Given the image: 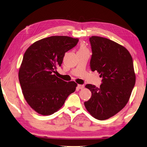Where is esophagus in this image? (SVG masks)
I'll return each instance as SVG.
<instances>
[{
  "label": "esophagus",
  "mask_w": 147,
  "mask_h": 147,
  "mask_svg": "<svg viewBox=\"0 0 147 147\" xmlns=\"http://www.w3.org/2000/svg\"><path fill=\"white\" fill-rule=\"evenodd\" d=\"M78 87L79 89H82L84 88V85H78Z\"/></svg>",
  "instance_id": "esophagus-1"
}]
</instances>
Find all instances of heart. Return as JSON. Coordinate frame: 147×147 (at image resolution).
<instances>
[{
	"label": "heart",
	"instance_id": "obj_1",
	"mask_svg": "<svg viewBox=\"0 0 147 147\" xmlns=\"http://www.w3.org/2000/svg\"><path fill=\"white\" fill-rule=\"evenodd\" d=\"M84 51H88L87 49L84 45H80L78 52H84Z\"/></svg>",
	"mask_w": 147,
	"mask_h": 147
}]
</instances>
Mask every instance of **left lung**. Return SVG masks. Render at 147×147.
Here are the masks:
<instances>
[{"mask_svg":"<svg viewBox=\"0 0 147 147\" xmlns=\"http://www.w3.org/2000/svg\"><path fill=\"white\" fill-rule=\"evenodd\" d=\"M92 71L103 78L100 88L88 84L91 98L84 103L87 111L95 119L105 120L122 110L130 99L136 82L132 57L118 43L98 36L89 38Z\"/></svg>","mask_w":147,"mask_h":147,"instance_id":"1","label":"left lung"}]
</instances>
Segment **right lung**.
Returning <instances> with one entry per match:
<instances>
[{
	"mask_svg": "<svg viewBox=\"0 0 147 147\" xmlns=\"http://www.w3.org/2000/svg\"><path fill=\"white\" fill-rule=\"evenodd\" d=\"M78 38L52 36L33 43L25 52L18 71L24 98L30 107L42 115L59 111L78 84L67 82L55 74L65 53L76 46Z\"/></svg>",
	"mask_w": 147,
	"mask_h": 147,
	"instance_id": "add662e5",
	"label": "right lung"
}]
</instances>
